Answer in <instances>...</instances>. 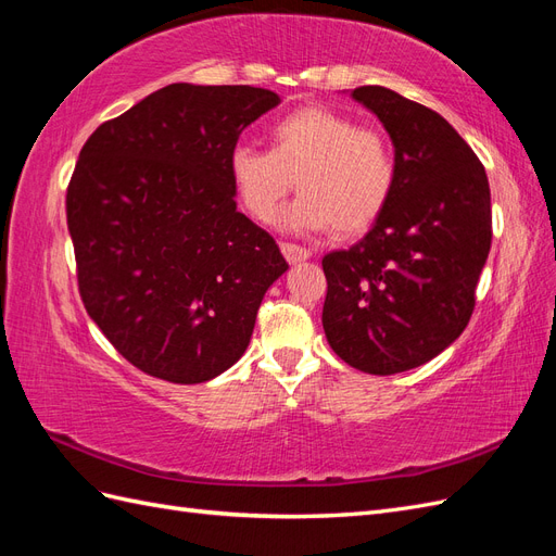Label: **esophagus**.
<instances>
[{
    "mask_svg": "<svg viewBox=\"0 0 556 556\" xmlns=\"http://www.w3.org/2000/svg\"><path fill=\"white\" fill-rule=\"evenodd\" d=\"M280 250H282L285 260H288L290 264L304 262V260H308V257H311V250L301 248V245H296V243H280Z\"/></svg>",
    "mask_w": 556,
    "mask_h": 556,
    "instance_id": "esophagus-1",
    "label": "esophagus"
}]
</instances>
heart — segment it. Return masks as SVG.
Segmentation results:
<instances>
[{
    "mask_svg": "<svg viewBox=\"0 0 556 556\" xmlns=\"http://www.w3.org/2000/svg\"><path fill=\"white\" fill-rule=\"evenodd\" d=\"M271 150L239 143L229 153V178L257 223H271L294 178L301 197L282 225L296 231L357 237L390 206L396 188L392 143L378 129L327 106L296 109L271 125Z\"/></svg>",
    "mask_w": 556,
    "mask_h": 556,
    "instance_id": "1",
    "label": "heart"
}]
</instances>
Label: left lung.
<instances>
[{"mask_svg":"<svg viewBox=\"0 0 556 556\" xmlns=\"http://www.w3.org/2000/svg\"><path fill=\"white\" fill-rule=\"evenodd\" d=\"M352 97L390 134L396 188L362 241L325 255L323 327L345 364L392 376L466 329L492 245V197L484 166L443 115L380 86Z\"/></svg>","mask_w":556,"mask_h":556,"instance_id":"obj_1","label":"left lung"}]
</instances>
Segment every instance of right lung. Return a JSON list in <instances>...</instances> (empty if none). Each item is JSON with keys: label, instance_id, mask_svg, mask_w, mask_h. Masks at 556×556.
Listing matches in <instances>:
<instances>
[{"label": "right lung", "instance_id": "obj_1", "mask_svg": "<svg viewBox=\"0 0 556 556\" xmlns=\"http://www.w3.org/2000/svg\"><path fill=\"white\" fill-rule=\"evenodd\" d=\"M278 104L264 88L174 83L80 150L66 188L78 292L148 376L197 384L227 371L288 271L274 237L237 211L227 164L241 131Z\"/></svg>", "mask_w": 556, "mask_h": 556}]
</instances>
